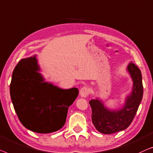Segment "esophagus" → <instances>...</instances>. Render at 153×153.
I'll return each mask as SVG.
<instances>
[{"label":"esophagus","instance_id":"1","mask_svg":"<svg viewBox=\"0 0 153 153\" xmlns=\"http://www.w3.org/2000/svg\"><path fill=\"white\" fill-rule=\"evenodd\" d=\"M89 94V89L87 87H83L79 90V95L82 97L86 98Z\"/></svg>","mask_w":153,"mask_h":153}]
</instances>
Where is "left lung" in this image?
Returning a JSON list of instances; mask_svg holds the SVG:
<instances>
[{"instance_id": "8db88e82", "label": "left lung", "mask_w": 153, "mask_h": 153, "mask_svg": "<svg viewBox=\"0 0 153 153\" xmlns=\"http://www.w3.org/2000/svg\"><path fill=\"white\" fill-rule=\"evenodd\" d=\"M127 71L132 79L133 86L121 108L109 109L98 98L92 99L89 102L92 109L94 126L102 134H113L126 130L132 123L141 102L143 89L141 71L132 62L129 63Z\"/></svg>"}]
</instances>
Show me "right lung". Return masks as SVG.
<instances>
[{
	"label": "right lung",
	"instance_id": "add662e5",
	"mask_svg": "<svg viewBox=\"0 0 153 153\" xmlns=\"http://www.w3.org/2000/svg\"><path fill=\"white\" fill-rule=\"evenodd\" d=\"M36 56L22 59L12 73L10 96L19 119L28 130L54 132L64 126L68 107L78 95L76 87L63 89L45 82Z\"/></svg>",
	"mask_w": 153,
	"mask_h": 153
}]
</instances>
